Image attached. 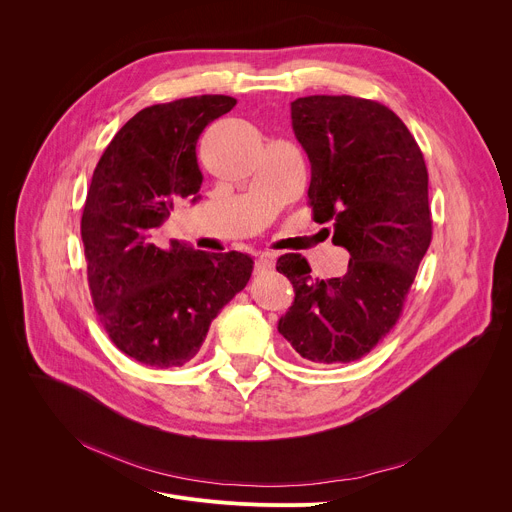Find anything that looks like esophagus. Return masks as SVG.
I'll list each match as a JSON object with an SVG mask.
<instances>
[{
	"label": "esophagus",
	"instance_id": "esophagus-1",
	"mask_svg": "<svg viewBox=\"0 0 512 512\" xmlns=\"http://www.w3.org/2000/svg\"><path fill=\"white\" fill-rule=\"evenodd\" d=\"M271 265H273V257L269 255V253H261L259 257H257V261H255V271L259 273V271H267V269H271Z\"/></svg>",
	"mask_w": 512,
	"mask_h": 512
}]
</instances>
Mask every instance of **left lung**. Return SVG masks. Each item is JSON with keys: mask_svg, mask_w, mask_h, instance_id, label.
<instances>
[{"mask_svg": "<svg viewBox=\"0 0 512 512\" xmlns=\"http://www.w3.org/2000/svg\"><path fill=\"white\" fill-rule=\"evenodd\" d=\"M292 128L310 159L312 218L333 226V243L351 259L331 280H312L298 253L277 259L296 292L277 331L308 363H349L402 314L433 237L429 173L404 122L374 100L298 98Z\"/></svg>", "mask_w": 512, "mask_h": 512, "instance_id": "left-lung-1", "label": "left lung"}]
</instances>
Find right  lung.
<instances>
[{
	"instance_id": "obj_1",
	"label": "right lung",
	"mask_w": 512,
	"mask_h": 512,
	"mask_svg": "<svg viewBox=\"0 0 512 512\" xmlns=\"http://www.w3.org/2000/svg\"><path fill=\"white\" fill-rule=\"evenodd\" d=\"M230 96H194L134 114L91 177L81 216L87 282L112 343L151 367L196 357L210 322L253 273L251 257L153 243L179 198L200 196L196 143L235 108Z\"/></svg>"
}]
</instances>
